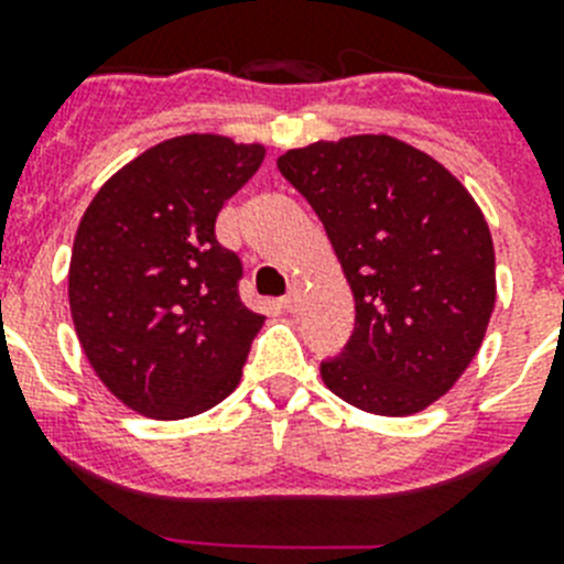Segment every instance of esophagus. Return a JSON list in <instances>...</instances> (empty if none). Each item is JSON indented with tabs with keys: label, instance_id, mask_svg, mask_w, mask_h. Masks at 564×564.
Returning <instances> with one entry per match:
<instances>
[{
	"label": "esophagus",
	"instance_id": "esophagus-1",
	"mask_svg": "<svg viewBox=\"0 0 564 564\" xmlns=\"http://www.w3.org/2000/svg\"><path fill=\"white\" fill-rule=\"evenodd\" d=\"M302 299H305V285H302L299 279H293L291 291H288V296L282 299V307H285L288 313H296L299 307H302Z\"/></svg>",
	"mask_w": 564,
	"mask_h": 564
}]
</instances>
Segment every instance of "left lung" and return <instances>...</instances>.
Here are the masks:
<instances>
[{"instance_id":"obj_1","label":"left lung","mask_w":564,"mask_h":564,"mask_svg":"<svg viewBox=\"0 0 564 564\" xmlns=\"http://www.w3.org/2000/svg\"><path fill=\"white\" fill-rule=\"evenodd\" d=\"M279 172L313 206L356 302V330L322 381L403 417L452 390L495 311V242L446 166L390 134L288 149Z\"/></svg>"}]
</instances>
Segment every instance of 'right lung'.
<instances>
[{"mask_svg": "<svg viewBox=\"0 0 564 564\" xmlns=\"http://www.w3.org/2000/svg\"><path fill=\"white\" fill-rule=\"evenodd\" d=\"M262 161V143L169 138L118 169L84 212L69 313L89 367L129 410L181 421L237 390L265 316L242 305V262L214 223Z\"/></svg>", "mask_w": 564, "mask_h": 564, "instance_id": "add662e5", "label": "right lung"}]
</instances>
